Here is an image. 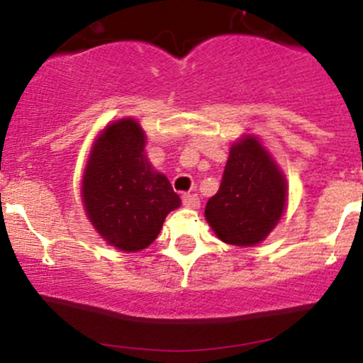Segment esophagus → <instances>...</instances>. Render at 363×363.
<instances>
[{"mask_svg": "<svg viewBox=\"0 0 363 363\" xmlns=\"http://www.w3.org/2000/svg\"><path fill=\"white\" fill-rule=\"evenodd\" d=\"M182 203H184L186 207L199 208L200 207V199H199V195H195V193H186V195H182Z\"/></svg>", "mask_w": 363, "mask_h": 363, "instance_id": "obj_1", "label": "esophagus"}]
</instances>
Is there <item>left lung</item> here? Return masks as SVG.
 Segmentation results:
<instances>
[{
	"instance_id": "left-lung-1",
	"label": "left lung",
	"mask_w": 363,
	"mask_h": 363,
	"mask_svg": "<svg viewBox=\"0 0 363 363\" xmlns=\"http://www.w3.org/2000/svg\"><path fill=\"white\" fill-rule=\"evenodd\" d=\"M286 203V182L258 140L246 137L230 151L218 193L205 205L216 235L233 246H255L276 226Z\"/></svg>"
}]
</instances>
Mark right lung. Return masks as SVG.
Segmentation results:
<instances>
[{"mask_svg": "<svg viewBox=\"0 0 363 363\" xmlns=\"http://www.w3.org/2000/svg\"><path fill=\"white\" fill-rule=\"evenodd\" d=\"M145 135L133 119L101 131L82 182L84 207L94 228L123 251L145 250L164 218L181 205L163 174L144 156Z\"/></svg>", "mask_w": 363, "mask_h": 363, "instance_id": "1", "label": "right lung"}]
</instances>
